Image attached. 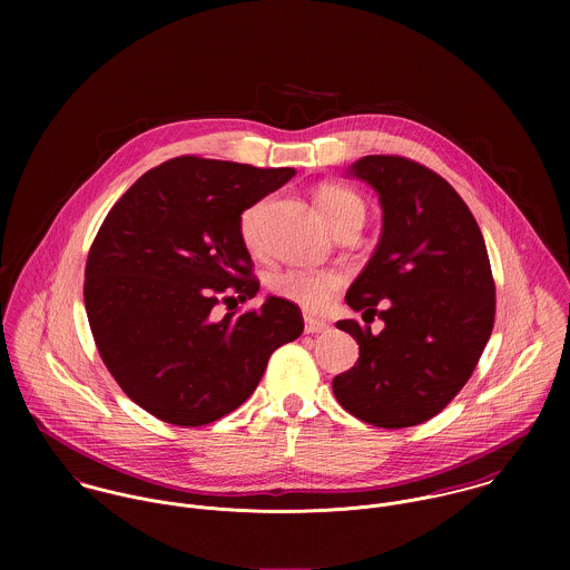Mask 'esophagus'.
Masks as SVG:
<instances>
[{"mask_svg": "<svg viewBox=\"0 0 570 570\" xmlns=\"http://www.w3.org/2000/svg\"><path fill=\"white\" fill-rule=\"evenodd\" d=\"M305 331H307V333H326V331H328V323L323 321V318H312V316H307V318H305Z\"/></svg>", "mask_w": 570, "mask_h": 570, "instance_id": "obj_1", "label": "esophagus"}]
</instances>
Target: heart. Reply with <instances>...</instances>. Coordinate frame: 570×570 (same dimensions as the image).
<instances>
[{"label":"heart","instance_id":"1","mask_svg":"<svg viewBox=\"0 0 570 570\" xmlns=\"http://www.w3.org/2000/svg\"><path fill=\"white\" fill-rule=\"evenodd\" d=\"M318 208L326 219V224L333 228L346 219L366 215L364 202L348 188L326 184L316 195ZM269 202L263 199L254 206H249L242 217V237L247 247H258L261 244V224L267 213ZM346 274L340 269H305L294 267L278 272L272 278V289L276 296L307 309V312H323L337 294V289L344 285Z\"/></svg>","mask_w":570,"mask_h":570}]
</instances>
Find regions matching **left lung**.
Segmentation results:
<instances>
[{
    "label": "left lung",
    "mask_w": 570,
    "mask_h": 570,
    "mask_svg": "<svg viewBox=\"0 0 570 570\" xmlns=\"http://www.w3.org/2000/svg\"><path fill=\"white\" fill-rule=\"evenodd\" d=\"M346 175L380 195L382 237L346 292L366 325L335 323L357 340L360 357L333 377V395L371 425H416L454 400L488 344L495 314L488 247L468 204L434 170L364 156ZM375 315L385 323L380 334L370 331Z\"/></svg>",
    "instance_id": "8db88e82"
}]
</instances>
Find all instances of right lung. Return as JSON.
Returning <instances> with one entry per match:
<instances>
[{"mask_svg": "<svg viewBox=\"0 0 570 570\" xmlns=\"http://www.w3.org/2000/svg\"><path fill=\"white\" fill-rule=\"evenodd\" d=\"M294 175L181 156L147 170L105 217L85 267L87 321L118 386L154 416L186 428L226 416L303 333L301 309L278 296L213 314L228 287L242 303L256 296L242 215Z\"/></svg>", "mask_w": 570, "mask_h": 570, "instance_id": "obj_1", "label": "right lung"}]
</instances>
